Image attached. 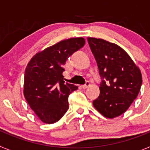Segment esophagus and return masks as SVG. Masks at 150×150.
Masks as SVG:
<instances>
[{
    "label": "esophagus",
    "mask_w": 150,
    "mask_h": 150,
    "mask_svg": "<svg viewBox=\"0 0 150 150\" xmlns=\"http://www.w3.org/2000/svg\"><path fill=\"white\" fill-rule=\"evenodd\" d=\"M90 86V83L88 81H86V84L83 85V86H82V88H88V86Z\"/></svg>",
    "instance_id": "34e87169"
}]
</instances>
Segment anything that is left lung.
Masks as SVG:
<instances>
[{
  "label": "left lung",
  "mask_w": 150,
  "mask_h": 150,
  "mask_svg": "<svg viewBox=\"0 0 150 150\" xmlns=\"http://www.w3.org/2000/svg\"><path fill=\"white\" fill-rule=\"evenodd\" d=\"M87 40L102 79L100 95L93 106L100 114L113 119L124 113L137 98L142 84L141 72L118 45L103 39Z\"/></svg>",
  "instance_id": "left-lung-1"
}]
</instances>
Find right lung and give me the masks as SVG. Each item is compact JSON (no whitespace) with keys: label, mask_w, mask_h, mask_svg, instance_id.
<instances>
[{"label":"right lung","mask_w":150,"mask_h":150,"mask_svg":"<svg viewBox=\"0 0 150 150\" xmlns=\"http://www.w3.org/2000/svg\"><path fill=\"white\" fill-rule=\"evenodd\" d=\"M85 43L83 38L64 40L38 52L28 64L24 76V95L43 122H56L68 110L69 95L78 87L64 83L63 65Z\"/></svg>","instance_id":"add662e5"}]
</instances>
